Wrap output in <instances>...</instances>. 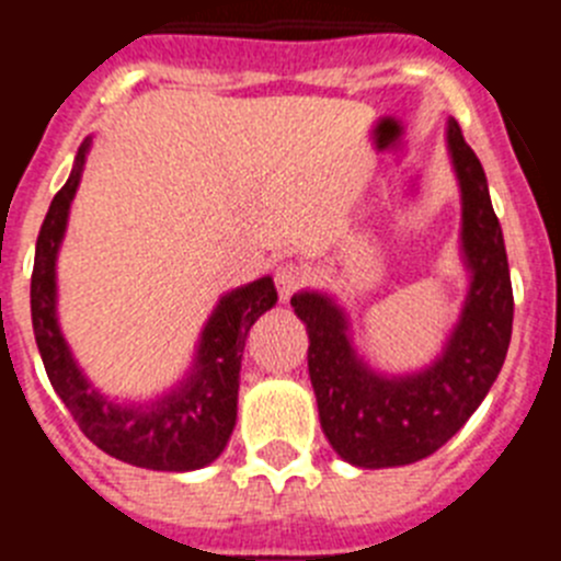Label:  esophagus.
<instances>
[{"mask_svg": "<svg viewBox=\"0 0 561 561\" xmlns=\"http://www.w3.org/2000/svg\"><path fill=\"white\" fill-rule=\"evenodd\" d=\"M306 280V272L300 270L297 264H280L275 270V286H277V295H280V300H289L291 295H295L300 286H304Z\"/></svg>", "mask_w": 561, "mask_h": 561, "instance_id": "obj_1", "label": "esophagus"}]
</instances>
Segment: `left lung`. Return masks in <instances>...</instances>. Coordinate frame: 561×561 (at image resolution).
Segmentation results:
<instances>
[{
	"mask_svg": "<svg viewBox=\"0 0 561 561\" xmlns=\"http://www.w3.org/2000/svg\"><path fill=\"white\" fill-rule=\"evenodd\" d=\"M460 187V252L469 291L444 351L413 374H376L351 342L345 309L325 291H297L309 331V376L320 427L334 453L362 469L415 463L440 449L480 408L512 342L514 295L489 182L460 126L447 123Z\"/></svg>",
	"mask_w": 561,
	"mask_h": 561,
	"instance_id": "8db88e82",
	"label": "left lung"
}]
</instances>
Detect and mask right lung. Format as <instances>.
<instances>
[{
  "label": "right lung",
  "instance_id": "add662e5",
  "mask_svg": "<svg viewBox=\"0 0 561 561\" xmlns=\"http://www.w3.org/2000/svg\"><path fill=\"white\" fill-rule=\"evenodd\" d=\"M92 137L81 142L67 185L44 216L36 241V264L30 280L33 334L49 385L67 404L81 433L98 449L123 463L153 472H193L225 453L236 427L238 370L252 323L277 304L272 277L227 291L205 323L193 356V368L165 396L142 404L114 401L95 390L78 368L58 325L56 261L67 232L69 205L81 185Z\"/></svg>",
  "mask_w": 561,
  "mask_h": 561
}]
</instances>
